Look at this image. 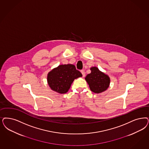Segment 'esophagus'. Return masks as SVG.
Instances as JSON below:
<instances>
[{
  "instance_id": "esophagus-1",
  "label": "esophagus",
  "mask_w": 149,
  "mask_h": 149,
  "mask_svg": "<svg viewBox=\"0 0 149 149\" xmlns=\"http://www.w3.org/2000/svg\"><path fill=\"white\" fill-rule=\"evenodd\" d=\"M80 72H81V74H82V77H84L85 76V71L84 70H81Z\"/></svg>"
}]
</instances>
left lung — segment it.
Instances as JSON below:
<instances>
[{
  "label": "left lung",
  "instance_id": "left-lung-1",
  "mask_svg": "<svg viewBox=\"0 0 149 149\" xmlns=\"http://www.w3.org/2000/svg\"><path fill=\"white\" fill-rule=\"evenodd\" d=\"M90 70L91 73L87 74L85 79L91 91L93 93H100L107 90L111 81L108 75L100 71L97 67H91Z\"/></svg>",
  "mask_w": 149,
  "mask_h": 149
}]
</instances>
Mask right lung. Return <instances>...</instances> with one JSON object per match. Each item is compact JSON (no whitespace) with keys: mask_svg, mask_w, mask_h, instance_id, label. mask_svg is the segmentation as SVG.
Wrapping results in <instances>:
<instances>
[{"mask_svg":"<svg viewBox=\"0 0 149 149\" xmlns=\"http://www.w3.org/2000/svg\"><path fill=\"white\" fill-rule=\"evenodd\" d=\"M82 77L74 65H59L53 69L47 75V82L53 91L59 93H67L74 80Z\"/></svg>","mask_w":149,"mask_h":149,"instance_id":"1","label":"right lung"}]
</instances>
